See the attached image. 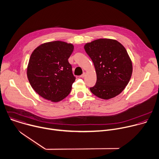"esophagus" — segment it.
Segmentation results:
<instances>
[{
  "label": "esophagus",
  "mask_w": 159,
  "mask_h": 159,
  "mask_svg": "<svg viewBox=\"0 0 159 159\" xmlns=\"http://www.w3.org/2000/svg\"><path fill=\"white\" fill-rule=\"evenodd\" d=\"M85 75H86L85 73H83L80 76V77H81V78H84V77L85 76Z\"/></svg>",
  "instance_id": "obj_1"
}]
</instances>
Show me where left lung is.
<instances>
[{"mask_svg": "<svg viewBox=\"0 0 159 159\" xmlns=\"http://www.w3.org/2000/svg\"><path fill=\"white\" fill-rule=\"evenodd\" d=\"M84 50L91 59L97 73V83L90 91L97 97L109 100L120 94L132 76V60L124 46L111 39L87 43Z\"/></svg>", "mask_w": 159, "mask_h": 159, "instance_id": "1", "label": "left lung"}]
</instances>
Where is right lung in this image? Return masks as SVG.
<instances>
[{
	"label": "right lung",
	"mask_w": 159,
	"mask_h": 159,
	"mask_svg": "<svg viewBox=\"0 0 159 159\" xmlns=\"http://www.w3.org/2000/svg\"><path fill=\"white\" fill-rule=\"evenodd\" d=\"M74 46L56 41L45 43L32 52L27 68V76L33 89L43 98L58 102L71 90L76 78L68 58Z\"/></svg>",
	"instance_id": "right-lung-1"
}]
</instances>
